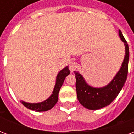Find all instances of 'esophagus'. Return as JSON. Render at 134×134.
Returning <instances> with one entry per match:
<instances>
[{
    "mask_svg": "<svg viewBox=\"0 0 134 134\" xmlns=\"http://www.w3.org/2000/svg\"><path fill=\"white\" fill-rule=\"evenodd\" d=\"M77 68V64L76 62H70V64H69V69H70L71 72H74Z\"/></svg>",
    "mask_w": 134,
    "mask_h": 134,
    "instance_id": "1",
    "label": "esophagus"
}]
</instances>
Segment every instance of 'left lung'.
Instances as JSON below:
<instances>
[{"instance_id": "left-lung-1", "label": "left lung", "mask_w": 134, "mask_h": 134, "mask_svg": "<svg viewBox=\"0 0 134 134\" xmlns=\"http://www.w3.org/2000/svg\"><path fill=\"white\" fill-rule=\"evenodd\" d=\"M119 37L124 43L125 56L121 67L115 77L108 84L102 87H95L88 85L83 76L77 71L75 74L77 96L80 103L89 110H98L108 105L118 96L126 82L128 75L129 60V45L121 30L118 31Z\"/></svg>"}]
</instances>
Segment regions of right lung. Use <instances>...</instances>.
Segmentation results:
<instances>
[{"label": "right lung", "mask_w": 134, "mask_h": 134, "mask_svg": "<svg viewBox=\"0 0 134 134\" xmlns=\"http://www.w3.org/2000/svg\"><path fill=\"white\" fill-rule=\"evenodd\" d=\"M70 71L68 66L63 68L62 70L57 74L56 77V83L54 87V90L52 95L44 101L40 103H27L25 101L21 100L25 107L32 110H35L36 112H44L52 109L54 106L58 101V95L59 90L64 81V79L68 75H70Z\"/></svg>", "instance_id": "add662e5"}]
</instances>
